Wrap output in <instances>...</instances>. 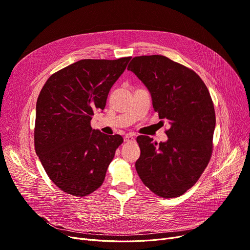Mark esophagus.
Returning a JSON list of instances; mask_svg holds the SVG:
<instances>
[{
  "mask_svg": "<svg viewBox=\"0 0 250 250\" xmlns=\"http://www.w3.org/2000/svg\"><path fill=\"white\" fill-rule=\"evenodd\" d=\"M134 141H135V138L133 137V135H126L125 137V142L129 143V142H134Z\"/></svg>",
  "mask_w": 250,
  "mask_h": 250,
  "instance_id": "obj_1",
  "label": "esophagus"
}]
</instances>
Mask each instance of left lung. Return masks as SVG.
Segmentation results:
<instances>
[{
  "instance_id": "obj_1",
  "label": "left lung",
  "mask_w": 250,
  "mask_h": 250,
  "mask_svg": "<svg viewBox=\"0 0 250 250\" xmlns=\"http://www.w3.org/2000/svg\"><path fill=\"white\" fill-rule=\"evenodd\" d=\"M127 70L145 84L154 110L170 125L165 143L148 136L137 138L141 149L137 172L155 194L177 198L195 185L212 157L213 100L198 74L164 56L136 57Z\"/></svg>"
}]
</instances>
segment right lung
<instances>
[{
  "label": "right lung",
  "instance_id": "add662e5",
  "mask_svg": "<svg viewBox=\"0 0 250 250\" xmlns=\"http://www.w3.org/2000/svg\"><path fill=\"white\" fill-rule=\"evenodd\" d=\"M130 59L78 61L43 85L36 102L34 147L61 190L85 196L103 183L124 139L92 129L90 122L95 111L104 109L110 88Z\"/></svg>",
  "mask_w": 250,
  "mask_h": 250
}]
</instances>
